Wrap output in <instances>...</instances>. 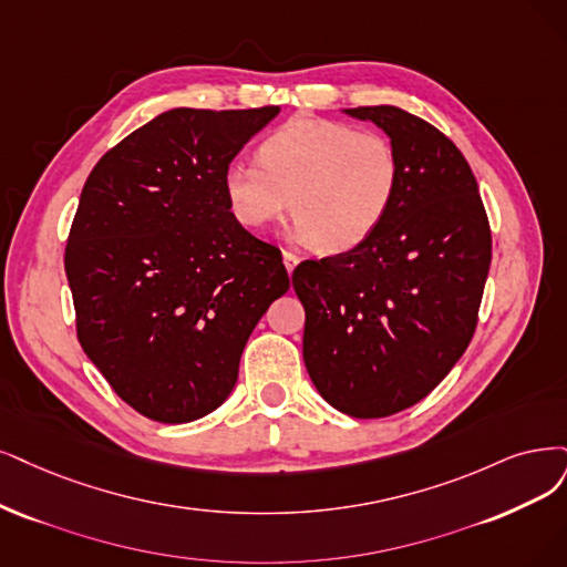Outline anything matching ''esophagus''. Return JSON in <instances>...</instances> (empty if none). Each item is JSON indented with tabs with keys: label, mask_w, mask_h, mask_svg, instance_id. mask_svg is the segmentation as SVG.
Here are the masks:
<instances>
[{
	"label": "esophagus",
	"mask_w": 567,
	"mask_h": 567,
	"mask_svg": "<svg viewBox=\"0 0 567 567\" xmlns=\"http://www.w3.org/2000/svg\"><path fill=\"white\" fill-rule=\"evenodd\" d=\"M282 259H285V268H287V272L295 270V268L299 266V261H301V257L297 255V251H289V249H285V251H282Z\"/></svg>",
	"instance_id": "34e87169"
}]
</instances>
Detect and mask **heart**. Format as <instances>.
Masks as SVG:
<instances>
[{"instance_id": "b5f03b06", "label": "heart", "mask_w": 567, "mask_h": 567, "mask_svg": "<svg viewBox=\"0 0 567 567\" xmlns=\"http://www.w3.org/2000/svg\"><path fill=\"white\" fill-rule=\"evenodd\" d=\"M400 161L388 137L327 118H291L259 146V165L234 161L224 198L234 219L264 230L297 219V236L324 255L367 243L388 215Z\"/></svg>"}]
</instances>
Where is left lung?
I'll use <instances>...</instances> for the list:
<instances>
[{
	"label": "left lung",
	"instance_id": "obj_1",
	"mask_svg": "<svg viewBox=\"0 0 567 567\" xmlns=\"http://www.w3.org/2000/svg\"><path fill=\"white\" fill-rule=\"evenodd\" d=\"M383 128L400 182L383 224L350 251L301 261L303 362L324 400L385 417L427 396L467 350L491 268V224L465 156L392 104L346 110Z\"/></svg>",
	"mask_w": 567,
	"mask_h": 567
}]
</instances>
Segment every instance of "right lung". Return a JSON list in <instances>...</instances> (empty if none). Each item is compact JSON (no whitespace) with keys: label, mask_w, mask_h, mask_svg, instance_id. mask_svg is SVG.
Instances as JSON below:
<instances>
[{"label":"right lung","mask_w":567,"mask_h":567,"mask_svg":"<svg viewBox=\"0 0 567 567\" xmlns=\"http://www.w3.org/2000/svg\"><path fill=\"white\" fill-rule=\"evenodd\" d=\"M280 107L171 110L91 171L65 247L76 337L112 390L158 423L215 411L268 306L289 289L276 245L245 230L224 171Z\"/></svg>","instance_id":"obj_1"}]
</instances>
